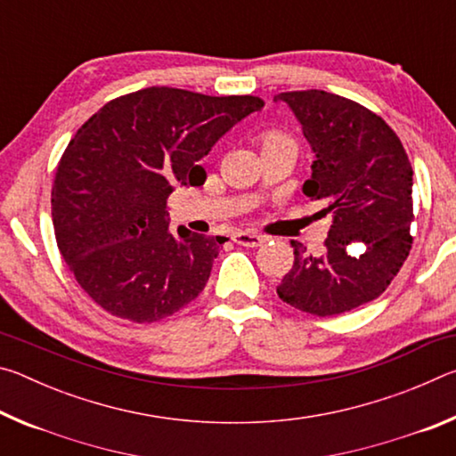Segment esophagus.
Returning <instances> with one entry per match:
<instances>
[{"mask_svg":"<svg viewBox=\"0 0 456 456\" xmlns=\"http://www.w3.org/2000/svg\"><path fill=\"white\" fill-rule=\"evenodd\" d=\"M233 241L237 245H243V247H259L261 243H265V237L259 235V233H247V231H237L233 235Z\"/></svg>","mask_w":456,"mask_h":456,"instance_id":"34e87169","label":"esophagus"}]
</instances>
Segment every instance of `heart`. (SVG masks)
Instances as JSON below:
<instances>
[{
	"label": "heart",
	"instance_id": "obj_1",
	"mask_svg": "<svg viewBox=\"0 0 456 456\" xmlns=\"http://www.w3.org/2000/svg\"><path fill=\"white\" fill-rule=\"evenodd\" d=\"M259 142H261V149H269V146H280V144L296 146V142H293V138L288 133H283V130H277V128L264 130V133L259 134Z\"/></svg>",
	"mask_w": 456,
	"mask_h": 456
}]
</instances>
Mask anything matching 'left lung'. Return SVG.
<instances>
[{
    "label": "left lung",
    "mask_w": 456,
    "mask_h": 456,
    "mask_svg": "<svg viewBox=\"0 0 456 456\" xmlns=\"http://www.w3.org/2000/svg\"><path fill=\"white\" fill-rule=\"evenodd\" d=\"M277 98L315 152L305 197L322 205L320 217L331 215L322 256L291 241L293 265L277 296L318 318L356 310L382 296L411 253L412 165L384 118L350 98L323 90Z\"/></svg>",
    "instance_id": "left-lung-1"
}]
</instances>
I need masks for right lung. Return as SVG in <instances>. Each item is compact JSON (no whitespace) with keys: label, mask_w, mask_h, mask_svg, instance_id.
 I'll list each match as a JSON object with an SVG mask.
<instances>
[{"label":"right lung","mask_w":456,"mask_h":456,"mask_svg":"<svg viewBox=\"0 0 456 456\" xmlns=\"http://www.w3.org/2000/svg\"><path fill=\"white\" fill-rule=\"evenodd\" d=\"M265 102L151 86L106 102L76 130L52 184L61 257L92 302L152 323L191 304L225 239L168 231L176 184H203L199 160Z\"/></svg>","instance_id":"1"}]
</instances>
